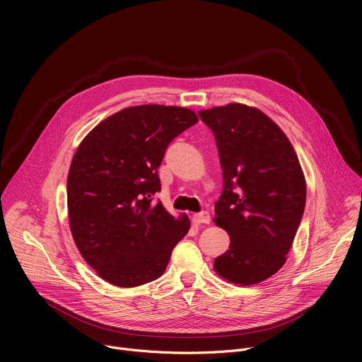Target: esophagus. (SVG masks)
<instances>
[{
    "label": "esophagus",
    "instance_id": "esophagus-1",
    "mask_svg": "<svg viewBox=\"0 0 362 362\" xmlns=\"http://www.w3.org/2000/svg\"><path fill=\"white\" fill-rule=\"evenodd\" d=\"M192 220H194L197 224H210L211 217H210V214H208L206 211H204V213L194 214V216H192Z\"/></svg>",
    "mask_w": 362,
    "mask_h": 362
}]
</instances>
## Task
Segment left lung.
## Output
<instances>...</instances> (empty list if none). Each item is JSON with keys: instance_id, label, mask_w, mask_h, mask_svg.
Masks as SVG:
<instances>
[{"instance_id": "1", "label": "left lung", "mask_w": 362, "mask_h": 362, "mask_svg": "<svg viewBox=\"0 0 362 362\" xmlns=\"http://www.w3.org/2000/svg\"><path fill=\"white\" fill-rule=\"evenodd\" d=\"M199 116L214 132L223 168L214 223L230 236L214 272L251 286L286 262L305 208V176L289 138L259 108L230 103Z\"/></svg>"}]
</instances>
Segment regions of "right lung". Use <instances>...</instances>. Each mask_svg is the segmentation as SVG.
<instances>
[{
  "label": "right lung",
  "instance_id": "right-lung-1",
  "mask_svg": "<svg viewBox=\"0 0 362 362\" xmlns=\"http://www.w3.org/2000/svg\"><path fill=\"white\" fill-rule=\"evenodd\" d=\"M198 122L176 105L127 107L95 126L76 149L67 176L70 232L101 279L135 288L158 279L191 229L151 197L160 191L165 148Z\"/></svg>",
  "mask_w": 362,
  "mask_h": 362
}]
</instances>
